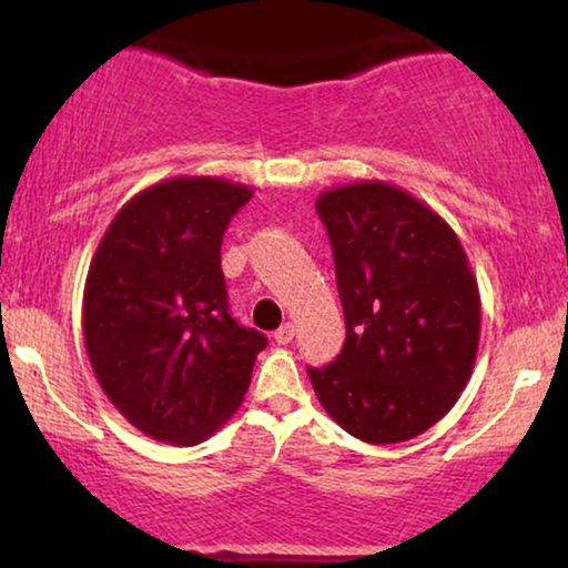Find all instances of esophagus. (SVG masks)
I'll return each mask as SVG.
<instances>
[{"label": "esophagus", "mask_w": 568, "mask_h": 568, "mask_svg": "<svg viewBox=\"0 0 568 568\" xmlns=\"http://www.w3.org/2000/svg\"><path fill=\"white\" fill-rule=\"evenodd\" d=\"M274 338H276V344H290V341L294 338V325L292 323H284L282 328H278L276 333H274Z\"/></svg>", "instance_id": "1"}]
</instances>
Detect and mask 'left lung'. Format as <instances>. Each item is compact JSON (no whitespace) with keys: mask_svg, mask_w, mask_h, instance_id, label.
Here are the masks:
<instances>
[{"mask_svg":"<svg viewBox=\"0 0 568 568\" xmlns=\"http://www.w3.org/2000/svg\"><path fill=\"white\" fill-rule=\"evenodd\" d=\"M346 344L307 369L341 429L369 445L414 439L447 416L473 375L480 294L455 230L400 185L323 191Z\"/></svg>","mask_w":568,"mask_h":568,"instance_id":"8db88e82","label":"left lung"}]
</instances>
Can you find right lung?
<instances>
[{
	"label": "right lung",
	"instance_id": "1",
	"mask_svg": "<svg viewBox=\"0 0 568 568\" xmlns=\"http://www.w3.org/2000/svg\"><path fill=\"white\" fill-rule=\"evenodd\" d=\"M253 196L214 175L139 191L90 261L82 333L92 372L131 426L191 447L235 414L266 336L227 310L222 235Z\"/></svg>",
	"mask_w": 568,
	"mask_h": 568
}]
</instances>
